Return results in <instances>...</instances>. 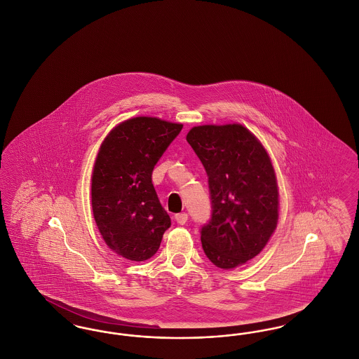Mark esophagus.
Segmentation results:
<instances>
[{
	"instance_id": "34e87169",
	"label": "esophagus",
	"mask_w": 359,
	"mask_h": 359,
	"mask_svg": "<svg viewBox=\"0 0 359 359\" xmlns=\"http://www.w3.org/2000/svg\"><path fill=\"white\" fill-rule=\"evenodd\" d=\"M175 219H176V222L179 223V224H186V222L188 221V214L187 212L176 214V215H175Z\"/></svg>"
}]
</instances>
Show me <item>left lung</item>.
I'll return each instance as SVG.
<instances>
[{
  "label": "left lung",
  "mask_w": 359,
  "mask_h": 359,
  "mask_svg": "<svg viewBox=\"0 0 359 359\" xmlns=\"http://www.w3.org/2000/svg\"><path fill=\"white\" fill-rule=\"evenodd\" d=\"M188 144L208 177L211 218L201 229L205 256L222 269L243 265L264 249L278 219L271 158L246 128H192Z\"/></svg>",
  "instance_id": "1"
}]
</instances>
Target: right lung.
<instances>
[{"label":"right lung","instance_id":"right-lung-1","mask_svg":"<svg viewBox=\"0 0 359 359\" xmlns=\"http://www.w3.org/2000/svg\"><path fill=\"white\" fill-rule=\"evenodd\" d=\"M182 128V123L136 117L114 128L100 148L91 179L93 212L107 246L123 258H151L171 226L152 172Z\"/></svg>","mask_w":359,"mask_h":359}]
</instances>
